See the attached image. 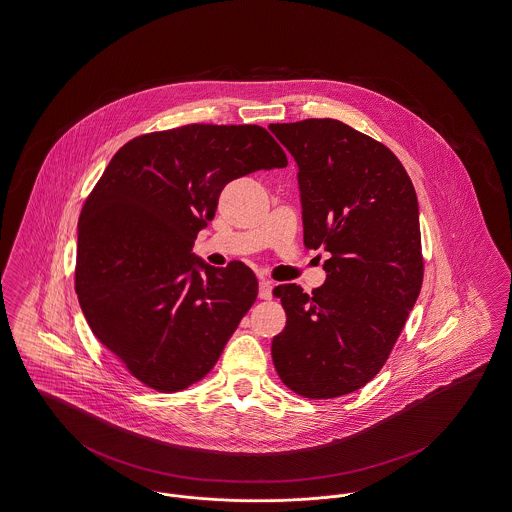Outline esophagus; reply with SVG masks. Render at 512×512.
I'll return each mask as SVG.
<instances>
[{
    "label": "esophagus",
    "mask_w": 512,
    "mask_h": 512,
    "mask_svg": "<svg viewBox=\"0 0 512 512\" xmlns=\"http://www.w3.org/2000/svg\"><path fill=\"white\" fill-rule=\"evenodd\" d=\"M258 297H260V299H264V301L272 299V281H268V279H260V285H258Z\"/></svg>",
    "instance_id": "34e87169"
}]
</instances>
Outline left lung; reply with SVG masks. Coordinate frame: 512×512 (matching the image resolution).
<instances>
[{"label": "left lung", "mask_w": 512, "mask_h": 512, "mask_svg": "<svg viewBox=\"0 0 512 512\" xmlns=\"http://www.w3.org/2000/svg\"><path fill=\"white\" fill-rule=\"evenodd\" d=\"M299 165L305 246L326 283L273 289L287 322L272 341L281 382L308 400L351 394L388 361L423 283L419 207L400 159L340 120L272 124Z\"/></svg>", "instance_id": "1"}]
</instances>
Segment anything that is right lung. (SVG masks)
Masks as SVG:
<instances>
[{
  "mask_svg": "<svg viewBox=\"0 0 512 512\" xmlns=\"http://www.w3.org/2000/svg\"><path fill=\"white\" fill-rule=\"evenodd\" d=\"M273 167L287 155L262 126L188 124L122 145L87 196L75 293L95 338L143 386L200 382L254 305L246 264L211 268L192 248L225 184Z\"/></svg>",
  "mask_w": 512,
  "mask_h": 512,
  "instance_id": "add662e5",
  "label": "right lung"
}]
</instances>
